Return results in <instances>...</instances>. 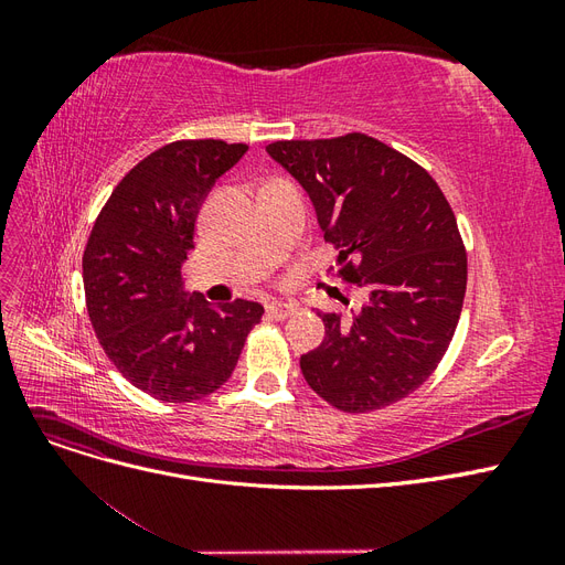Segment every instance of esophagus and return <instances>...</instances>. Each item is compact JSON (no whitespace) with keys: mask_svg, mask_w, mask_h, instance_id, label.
I'll return each mask as SVG.
<instances>
[{"mask_svg":"<svg viewBox=\"0 0 565 565\" xmlns=\"http://www.w3.org/2000/svg\"><path fill=\"white\" fill-rule=\"evenodd\" d=\"M297 313V306L295 303H285V301H270L266 306V316L273 320H285L289 316Z\"/></svg>","mask_w":565,"mask_h":565,"instance_id":"1","label":"esophagus"}]
</instances>
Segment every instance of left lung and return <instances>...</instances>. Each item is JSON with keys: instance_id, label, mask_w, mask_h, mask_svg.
I'll use <instances>...</instances> for the list:
<instances>
[{"instance_id": "obj_1", "label": "left lung", "mask_w": 565, "mask_h": 565, "mask_svg": "<svg viewBox=\"0 0 565 565\" xmlns=\"http://www.w3.org/2000/svg\"><path fill=\"white\" fill-rule=\"evenodd\" d=\"M266 150L339 247L328 273L367 289L361 311H318L324 339L301 355L303 380L351 415L407 398L436 372L465 303L467 249L450 202L422 164L361 131Z\"/></svg>"}]
</instances>
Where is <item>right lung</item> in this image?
I'll list each match as a JSON object with an SVG mask.
<instances>
[{
  "instance_id": "add662e5",
  "label": "right lung",
  "mask_w": 565,
  "mask_h": 565,
  "mask_svg": "<svg viewBox=\"0 0 565 565\" xmlns=\"http://www.w3.org/2000/svg\"><path fill=\"white\" fill-rule=\"evenodd\" d=\"M247 148L185 139L150 152L115 185L84 247V297L100 347L162 403H193L226 384L264 316L256 301L185 297L181 278L202 200Z\"/></svg>"
}]
</instances>
